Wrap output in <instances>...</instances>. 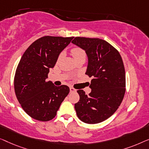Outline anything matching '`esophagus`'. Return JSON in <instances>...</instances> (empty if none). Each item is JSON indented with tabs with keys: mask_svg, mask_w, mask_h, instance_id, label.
<instances>
[{
	"mask_svg": "<svg viewBox=\"0 0 149 149\" xmlns=\"http://www.w3.org/2000/svg\"><path fill=\"white\" fill-rule=\"evenodd\" d=\"M70 93H75V92H76V90L73 87H70Z\"/></svg>",
	"mask_w": 149,
	"mask_h": 149,
	"instance_id": "1",
	"label": "esophagus"
}]
</instances>
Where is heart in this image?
I'll use <instances>...</instances> for the list:
<instances>
[{"mask_svg":"<svg viewBox=\"0 0 149 149\" xmlns=\"http://www.w3.org/2000/svg\"><path fill=\"white\" fill-rule=\"evenodd\" d=\"M71 53H72L74 59H76V58L81 57V56H84V57H86V53L84 50L82 49L80 47H75L74 49H72V51H71ZM62 56L63 53H61L58 56L57 60L59 61L61 58Z\"/></svg>","mask_w":149,"mask_h":149,"instance_id":"b5f03b06","label":"heart"}]
</instances>
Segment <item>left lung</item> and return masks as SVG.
<instances>
[{
    "label": "left lung",
    "mask_w": 149,
    "mask_h": 149,
    "mask_svg": "<svg viewBox=\"0 0 149 149\" xmlns=\"http://www.w3.org/2000/svg\"><path fill=\"white\" fill-rule=\"evenodd\" d=\"M72 42L84 50L88 57L86 74L93 77L91 93L77 91L75 104L78 118L88 124L100 123L116 111L125 92V73L119 51L104 40L75 37Z\"/></svg>",
    "instance_id": "obj_1"
}]
</instances>
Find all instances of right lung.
Segmentation results:
<instances>
[{
  "label": "right lung",
  "instance_id": "add662e5",
  "mask_svg": "<svg viewBox=\"0 0 149 149\" xmlns=\"http://www.w3.org/2000/svg\"><path fill=\"white\" fill-rule=\"evenodd\" d=\"M73 37L46 36L36 40L23 54L14 77L15 93L24 111L33 119L47 121L56 116L70 93L66 85L56 86L47 81L61 52Z\"/></svg>",
  "mask_w": 149,
  "mask_h": 149
}]
</instances>
